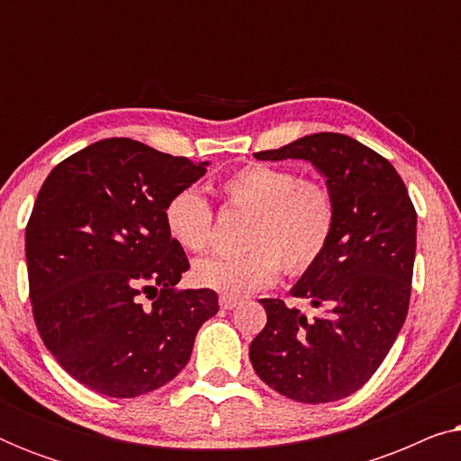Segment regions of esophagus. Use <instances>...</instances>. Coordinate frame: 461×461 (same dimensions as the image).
I'll return each mask as SVG.
<instances>
[{
    "label": "esophagus",
    "instance_id": "1",
    "mask_svg": "<svg viewBox=\"0 0 461 461\" xmlns=\"http://www.w3.org/2000/svg\"><path fill=\"white\" fill-rule=\"evenodd\" d=\"M220 306L224 311H232V308L239 306V298H230V295H220Z\"/></svg>",
    "mask_w": 461,
    "mask_h": 461
}]
</instances>
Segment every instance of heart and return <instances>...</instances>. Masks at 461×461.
I'll return each mask as SVG.
<instances>
[{
  "instance_id": "heart-1",
  "label": "heart",
  "mask_w": 461,
  "mask_h": 461,
  "mask_svg": "<svg viewBox=\"0 0 461 461\" xmlns=\"http://www.w3.org/2000/svg\"><path fill=\"white\" fill-rule=\"evenodd\" d=\"M220 191L226 203L251 212L245 230L248 251L207 256L193 264V281L230 298L260 292L279 279L281 264L289 275H304L330 248L338 222L331 188L314 178H300L287 167L249 163ZM169 237L182 249L199 254L213 237V210L197 188H182L163 207Z\"/></svg>"
}]
</instances>
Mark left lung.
<instances>
[{"mask_svg":"<svg viewBox=\"0 0 461 461\" xmlns=\"http://www.w3.org/2000/svg\"><path fill=\"white\" fill-rule=\"evenodd\" d=\"M254 157L311 161L336 197L338 222L323 258L292 289L323 312L306 319L283 300H260L267 327L251 342L249 361L287 399L339 401L375 374L405 323L415 207L393 163L350 136L321 131Z\"/></svg>","mask_w":461,"mask_h":461,"instance_id":"left-lung-1","label":"left lung"}]
</instances>
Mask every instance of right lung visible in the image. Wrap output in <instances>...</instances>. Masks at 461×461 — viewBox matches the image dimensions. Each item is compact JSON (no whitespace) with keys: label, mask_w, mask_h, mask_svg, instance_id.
<instances>
[{"label":"right lung","mask_w":461,"mask_h":461,"mask_svg":"<svg viewBox=\"0 0 461 461\" xmlns=\"http://www.w3.org/2000/svg\"><path fill=\"white\" fill-rule=\"evenodd\" d=\"M205 166L106 138L43 182L24 235L33 319L60 367L90 390L131 399L161 388L218 312L212 289H176L188 260L163 222L169 197Z\"/></svg>","instance_id":"add662e5"}]
</instances>
